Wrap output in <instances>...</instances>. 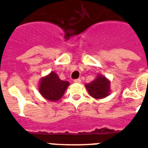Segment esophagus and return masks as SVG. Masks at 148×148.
<instances>
[{
  "mask_svg": "<svg viewBox=\"0 0 148 148\" xmlns=\"http://www.w3.org/2000/svg\"><path fill=\"white\" fill-rule=\"evenodd\" d=\"M81 81H82V80H81L80 78H77V79H74V82H76V83H80Z\"/></svg>",
  "mask_w": 148,
  "mask_h": 148,
  "instance_id": "1",
  "label": "esophagus"
}]
</instances>
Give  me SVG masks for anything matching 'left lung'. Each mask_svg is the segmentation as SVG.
Listing matches in <instances>:
<instances>
[{
  "label": "left lung",
  "instance_id": "left-lung-1",
  "mask_svg": "<svg viewBox=\"0 0 148 148\" xmlns=\"http://www.w3.org/2000/svg\"><path fill=\"white\" fill-rule=\"evenodd\" d=\"M109 85L110 82L108 79H106V77L98 75L95 80L91 83L87 84L86 87L90 96H92L94 98L100 99L109 95V90H110Z\"/></svg>",
  "mask_w": 148,
  "mask_h": 148
}]
</instances>
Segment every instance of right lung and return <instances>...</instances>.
Instances as JSON below:
<instances>
[{
	"label": "right lung",
	"mask_w": 148,
	"mask_h": 148,
	"mask_svg": "<svg viewBox=\"0 0 148 148\" xmlns=\"http://www.w3.org/2000/svg\"><path fill=\"white\" fill-rule=\"evenodd\" d=\"M69 82L60 80L57 74L51 72L48 76L42 77L39 83V92L46 99L55 101L61 98Z\"/></svg>",
	"instance_id": "obj_1"
}]
</instances>
